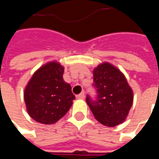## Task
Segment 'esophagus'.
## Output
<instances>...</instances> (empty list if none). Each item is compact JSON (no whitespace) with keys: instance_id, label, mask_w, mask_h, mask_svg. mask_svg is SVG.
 I'll return each mask as SVG.
<instances>
[{"instance_id":"34e87169","label":"esophagus","mask_w":159,"mask_h":159,"mask_svg":"<svg viewBox=\"0 0 159 159\" xmlns=\"http://www.w3.org/2000/svg\"><path fill=\"white\" fill-rule=\"evenodd\" d=\"M76 97H77L78 99H84V97H85V93H84V92H82V93H79V94H78Z\"/></svg>"}]
</instances>
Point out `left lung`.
<instances>
[{
    "mask_svg": "<svg viewBox=\"0 0 159 159\" xmlns=\"http://www.w3.org/2000/svg\"><path fill=\"white\" fill-rule=\"evenodd\" d=\"M96 95H87L90 110L100 123L115 127L123 123L133 104V91L119 70L104 63L93 70Z\"/></svg>",
    "mask_w": 159,
    "mask_h": 159,
    "instance_id": "8db88e82",
    "label": "left lung"
}]
</instances>
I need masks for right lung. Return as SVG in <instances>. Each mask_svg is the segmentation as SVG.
<instances>
[{
    "mask_svg": "<svg viewBox=\"0 0 159 159\" xmlns=\"http://www.w3.org/2000/svg\"><path fill=\"white\" fill-rule=\"evenodd\" d=\"M64 67L50 62L37 70L25 90L27 111L33 119L52 124L63 117L76 99L71 87L63 79Z\"/></svg>",
    "mask_w": 159,
    "mask_h": 159,
    "instance_id": "1",
    "label": "right lung"
}]
</instances>
